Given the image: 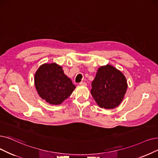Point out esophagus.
Returning <instances> with one entry per match:
<instances>
[{
	"label": "esophagus",
	"mask_w": 158,
	"mask_h": 158,
	"mask_svg": "<svg viewBox=\"0 0 158 158\" xmlns=\"http://www.w3.org/2000/svg\"><path fill=\"white\" fill-rule=\"evenodd\" d=\"M80 85H84V86H85L87 85V84L85 82H84V81H81V82L80 83Z\"/></svg>",
	"instance_id": "esophagus-1"
}]
</instances>
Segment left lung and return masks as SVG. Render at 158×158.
<instances>
[{"mask_svg": "<svg viewBox=\"0 0 158 158\" xmlns=\"http://www.w3.org/2000/svg\"><path fill=\"white\" fill-rule=\"evenodd\" d=\"M91 86V95L100 108L113 109L123 102L128 84L121 71L107 64L98 69Z\"/></svg>", "mask_w": 158, "mask_h": 158, "instance_id": "obj_1", "label": "left lung"}]
</instances>
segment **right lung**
<instances>
[{
  "label": "right lung",
  "instance_id": "add662e5",
  "mask_svg": "<svg viewBox=\"0 0 158 158\" xmlns=\"http://www.w3.org/2000/svg\"><path fill=\"white\" fill-rule=\"evenodd\" d=\"M34 84L40 97L52 105L61 104L76 88L62 67L56 63L41 65L35 73Z\"/></svg>",
  "mask_w": 158,
  "mask_h": 158
}]
</instances>
